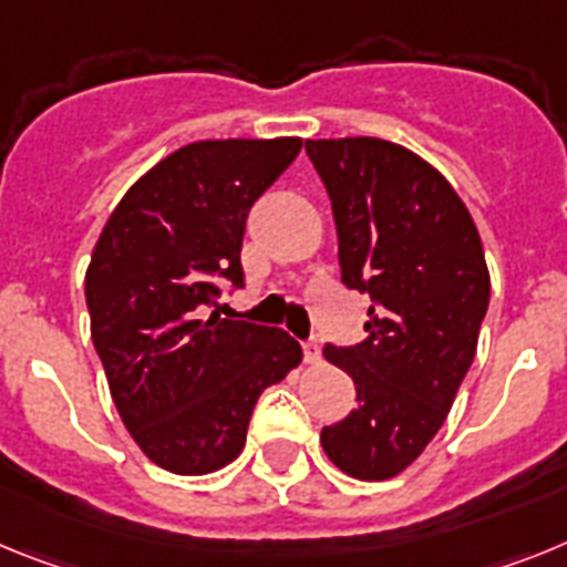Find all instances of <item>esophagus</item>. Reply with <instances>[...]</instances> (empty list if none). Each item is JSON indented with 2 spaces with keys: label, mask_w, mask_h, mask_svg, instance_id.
Returning <instances> with one entry per match:
<instances>
[{
  "label": "esophagus",
  "mask_w": 567,
  "mask_h": 567,
  "mask_svg": "<svg viewBox=\"0 0 567 567\" xmlns=\"http://www.w3.org/2000/svg\"><path fill=\"white\" fill-rule=\"evenodd\" d=\"M302 351H305V362H308V365H317L319 357H322V344H319L317 339H311V342L302 344Z\"/></svg>",
  "instance_id": "34e87169"
}]
</instances>
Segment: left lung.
<instances>
[{"label":"left lung","instance_id":"left-lung-1","mask_svg":"<svg viewBox=\"0 0 567 567\" xmlns=\"http://www.w3.org/2000/svg\"><path fill=\"white\" fill-rule=\"evenodd\" d=\"M305 151L331 196L342 282L373 297L365 342L322 351L353 379L359 405L319 442L339 471L382 482L447 420L488 311V262L465 202L420 154L377 136Z\"/></svg>","mask_w":567,"mask_h":567}]
</instances>
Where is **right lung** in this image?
<instances>
[{
    "instance_id": "1",
    "label": "right lung",
    "mask_w": 567,
    "mask_h": 567,
    "mask_svg": "<svg viewBox=\"0 0 567 567\" xmlns=\"http://www.w3.org/2000/svg\"><path fill=\"white\" fill-rule=\"evenodd\" d=\"M299 151V136L190 142L127 188L93 245V348L127 433L171 474L234 462L256 400L302 362L282 328L202 319L216 279L243 285L250 205Z\"/></svg>"
}]
</instances>
